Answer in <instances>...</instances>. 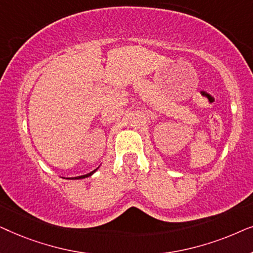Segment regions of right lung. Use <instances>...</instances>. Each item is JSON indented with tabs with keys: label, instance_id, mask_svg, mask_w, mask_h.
Here are the masks:
<instances>
[{
	"label": "right lung",
	"instance_id": "add662e5",
	"mask_svg": "<svg viewBox=\"0 0 253 253\" xmlns=\"http://www.w3.org/2000/svg\"><path fill=\"white\" fill-rule=\"evenodd\" d=\"M98 169V168H96ZM95 169V170H96ZM95 170H93V171H91V172H88V174H86V175H83V176H78V177H72V178H76V179H79V178H85V177H88V176H91L93 172H95Z\"/></svg>",
	"mask_w": 253,
	"mask_h": 253
}]
</instances>
